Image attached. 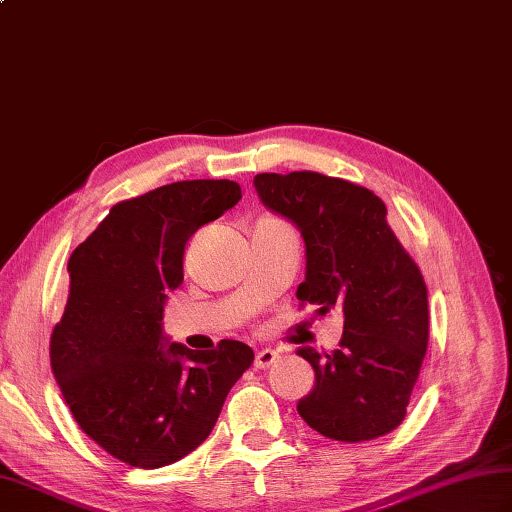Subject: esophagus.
<instances>
[{
	"instance_id": "esophagus-1",
	"label": "esophagus",
	"mask_w": 512,
	"mask_h": 512,
	"mask_svg": "<svg viewBox=\"0 0 512 512\" xmlns=\"http://www.w3.org/2000/svg\"><path fill=\"white\" fill-rule=\"evenodd\" d=\"M279 358V354L275 352V350H259L257 352V356H255V367L257 369H264V367H268V365H273L275 361Z\"/></svg>"
}]
</instances>
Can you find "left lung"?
<instances>
[{"instance_id": "8db88e82", "label": "left lung", "mask_w": 512, "mask_h": 512, "mask_svg": "<svg viewBox=\"0 0 512 512\" xmlns=\"http://www.w3.org/2000/svg\"><path fill=\"white\" fill-rule=\"evenodd\" d=\"M266 209L299 228L306 246L301 303L343 308V336L330 354L299 347L314 387L297 405L321 436L363 442L405 420L429 343L427 286L387 224L383 200L365 187L314 171L257 173Z\"/></svg>"}]
</instances>
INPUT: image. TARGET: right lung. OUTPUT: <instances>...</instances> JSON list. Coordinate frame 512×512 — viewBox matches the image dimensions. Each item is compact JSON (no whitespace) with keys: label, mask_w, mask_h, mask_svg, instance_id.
<instances>
[{"label":"right lung","mask_w":512,"mask_h":512,"mask_svg":"<svg viewBox=\"0 0 512 512\" xmlns=\"http://www.w3.org/2000/svg\"><path fill=\"white\" fill-rule=\"evenodd\" d=\"M239 200L233 180L165 184L114 204L70 255L52 374L79 427L129 466L160 469L198 449L253 363L246 343L224 339L200 352L162 328L189 239Z\"/></svg>","instance_id":"1"}]
</instances>
